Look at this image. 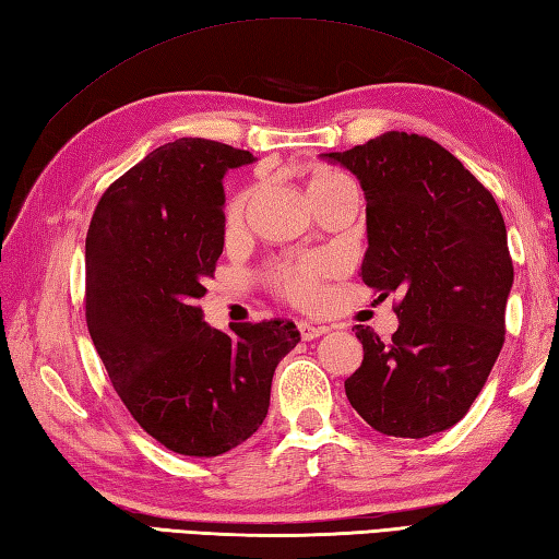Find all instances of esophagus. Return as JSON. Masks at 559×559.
Masks as SVG:
<instances>
[{
    "instance_id": "esophagus-1",
    "label": "esophagus",
    "mask_w": 559,
    "mask_h": 559,
    "mask_svg": "<svg viewBox=\"0 0 559 559\" xmlns=\"http://www.w3.org/2000/svg\"><path fill=\"white\" fill-rule=\"evenodd\" d=\"M298 332L302 336V342H312V338L326 334V326H317L312 322H298Z\"/></svg>"
}]
</instances>
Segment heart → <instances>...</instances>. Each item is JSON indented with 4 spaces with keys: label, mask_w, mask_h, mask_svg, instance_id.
<instances>
[{
    "label": "heart",
    "mask_w": 559,
    "mask_h": 559,
    "mask_svg": "<svg viewBox=\"0 0 559 559\" xmlns=\"http://www.w3.org/2000/svg\"><path fill=\"white\" fill-rule=\"evenodd\" d=\"M344 186H352L348 177L342 171L332 167H324V164H317L308 174H305V189H308L310 201L322 199V195L332 193L336 189H344ZM249 203V193H237L227 205V225L237 227L245 221V211ZM332 264L324 257H308L300 261H288V264H281L271 271V283L276 286L281 295L295 305H314L320 298L322 281L330 273Z\"/></svg>",
    "instance_id": "obj_1"
}]
</instances>
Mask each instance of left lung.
Wrapping results in <instances>:
<instances>
[{"label":"left lung","mask_w":559,"mask_h":559,"mask_svg":"<svg viewBox=\"0 0 559 559\" xmlns=\"http://www.w3.org/2000/svg\"><path fill=\"white\" fill-rule=\"evenodd\" d=\"M322 157L352 171L366 195L360 278L380 295L400 293L390 342L356 324L364 364L344 382L346 397L385 436L451 429L504 346L513 264L495 195L439 142L400 130Z\"/></svg>","instance_id":"left-lung-1"}]
</instances>
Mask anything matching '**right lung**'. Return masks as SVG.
I'll list each match as a JSON object with an SVG mask.
<instances>
[{
  "instance_id": "obj_1",
  "label": "right lung",
  "mask_w": 559,
  "mask_h": 559,
  "mask_svg": "<svg viewBox=\"0 0 559 559\" xmlns=\"http://www.w3.org/2000/svg\"><path fill=\"white\" fill-rule=\"evenodd\" d=\"M247 150L167 142L108 186L86 233V326L118 397L174 453L215 457L266 419L278 360L300 342L288 320L203 322L199 302L225 245L227 169Z\"/></svg>"
}]
</instances>
